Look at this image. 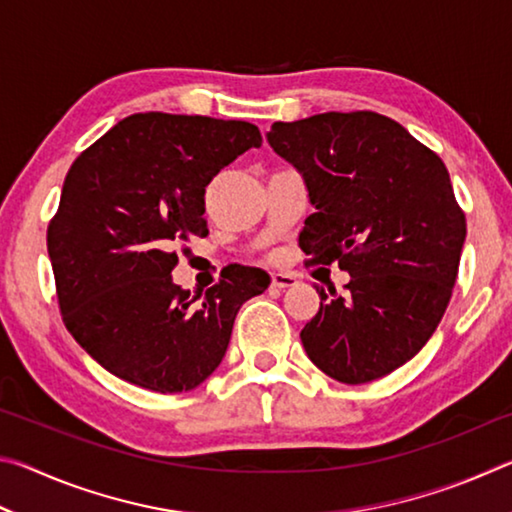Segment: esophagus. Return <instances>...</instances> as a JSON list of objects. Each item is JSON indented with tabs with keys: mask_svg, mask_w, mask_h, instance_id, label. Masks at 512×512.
<instances>
[{
	"mask_svg": "<svg viewBox=\"0 0 512 512\" xmlns=\"http://www.w3.org/2000/svg\"><path fill=\"white\" fill-rule=\"evenodd\" d=\"M296 282H298V280H296V277H293L291 273H273V277H271L273 289H280V291L293 287V284H296Z\"/></svg>",
	"mask_w": 512,
	"mask_h": 512,
	"instance_id": "1",
	"label": "esophagus"
}]
</instances>
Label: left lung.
Listing matches in <instances>:
<instances>
[{"label":"left lung","mask_w":512,"mask_h":512,"mask_svg":"<svg viewBox=\"0 0 512 512\" xmlns=\"http://www.w3.org/2000/svg\"><path fill=\"white\" fill-rule=\"evenodd\" d=\"M266 137L316 207L300 248L350 273L343 296L316 287L318 314L300 332L307 357L343 384L388 375L424 348L452 298L465 214L447 167L370 110L275 121Z\"/></svg>","instance_id":"8db88e82"}]
</instances>
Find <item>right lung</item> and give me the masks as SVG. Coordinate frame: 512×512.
<instances>
[{"label": "right lung", "instance_id": "1", "mask_svg": "<svg viewBox=\"0 0 512 512\" xmlns=\"http://www.w3.org/2000/svg\"><path fill=\"white\" fill-rule=\"evenodd\" d=\"M262 135L248 121L137 112L69 167L47 228L63 323L112 375L183 393L219 368L237 311L268 289L239 266L205 296L173 284L176 246L207 235L205 187Z\"/></svg>", "mask_w": 512, "mask_h": 512}]
</instances>
